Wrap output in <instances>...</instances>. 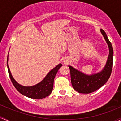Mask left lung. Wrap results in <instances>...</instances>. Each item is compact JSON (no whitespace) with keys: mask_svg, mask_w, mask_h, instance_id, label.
<instances>
[{"mask_svg":"<svg viewBox=\"0 0 121 121\" xmlns=\"http://www.w3.org/2000/svg\"><path fill=\"white\" fill-rule=\"evenodd\" d=\"M100 31L108 45L109 50L107 62L103 69L96 73L87 75L68 65L73 88L81 94H90L98 90L107 82L111 75L113 64V48L104 30L100 29Z\"/></svg>","mask_w":121,"mask_h":121,"instance_id":"1","label":"left lung"}]
</instances>
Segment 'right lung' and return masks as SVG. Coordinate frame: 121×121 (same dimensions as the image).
Listing matches in <instances>:
<instances>
[{
    "instance_id": "1",
    "label": "right lung",
    "mask_w": 121,
    "mask_h": 121,
    "mask_svg": "<svg viewBox=\"0 0 121 121\" xmlns=\"http://www.w3.org/2000/svg\"><path fill=\"white\" fill-rule=\"evenodd\" d=\"M8 60H9V54L7 57V65L9 76L14 87L21 94L28 98H32V99H41L46 98L51 94L53 88L54 78L58 69L62 66L61 64H59L56 67L53 68L46 75L44 79L38 84L32 86H23L17 83L13 77L10 68L8 65Z\"/></svg>"
}]
</instances>
